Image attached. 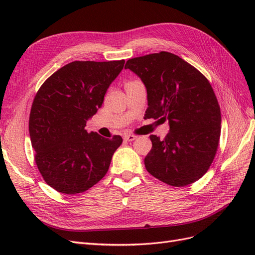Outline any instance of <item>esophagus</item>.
<instances>
[{"instance_id": "obj_1", "label": "esophagus", "mask_w": 255, "mask_h": 255, "mask_svg": "<svg viewBox=\"0 0 255 255\" xmlns=\"http://www.w3.org/2000/svg\"><path fill=\"white\" fill-rule=\"evenodd\" d=\"M123 139H125L126 141H133L136 139V136L135 135H130V134H127L123 136Z\"/></svg>"}]
</instances>
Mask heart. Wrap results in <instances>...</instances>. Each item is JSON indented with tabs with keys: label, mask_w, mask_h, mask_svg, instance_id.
Returning <instances> with one entry per match:
<instances>
[{
	"label": "heart",
	"mask_w": 255,
	"mask_h": 255,
	"mask_svg": "<svg viewBox=\"0 0 255 255\" xmlns=\"http://www.w3.org/2000/svg\"><path fill=\"white\" fill-rule=\"evenodd\" d=\"M133 82H135V81H132V82H128V83H126V85H128V84H130V83H133Z\"/></svg>",
	"instance_id": "heart-1"
}]
</instances>
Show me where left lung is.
I'll return each instance as SVG.
<instances>
[{
    "instance_id": "obj_1",
    "label": "left lung",
    "mask_w": 255,
    "mask_h": 255,
    "mask_svg": "<svg viewBox=\"0 0 255 255\" xmlns=\"http://www.w3.org/2000/svg\"><path fill=\"white\" fill-rule=\"evenodd\" d=\"M125 68L146 88L145 118L168 120L170 127L163 140L150 136L146 170L175 187L201 179L213 163L221 132L220 106L210 82L187 61L165 51L130 58Z\"/></svg>"
}]
</instances>
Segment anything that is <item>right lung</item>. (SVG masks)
I'll return each mask as SVG.
<instances>
[{
	"label": "right lung",
	"instance_id": "obj_1",
	"mask_svg": "<svg viewBox=\"0 0 255 255\" xmlns=\"http://www.w3.org/2000/svg\"><path fill=\"white\" fill-rule=\"evenodd\" d=\"M125 59L72 61L60 68L37 91L28 129L38 170L49 186L66 195L80 194L102 180L119 135L104 138L85 127L104 101L107 88Z\"/></svg>",
	"mask_w": 255,
	"mask_h": 255
}]
</instances>
